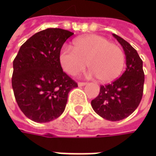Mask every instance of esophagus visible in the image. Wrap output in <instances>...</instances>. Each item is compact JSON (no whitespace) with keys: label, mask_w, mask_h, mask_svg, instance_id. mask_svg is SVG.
Wrapping results in <instances>:
<instances>
[{"label":"esophagus","mask_w":156,"mask_h":156,"mask_svg":"<svg viewBox=\"0 0 156 156\" xmlns=\"http://www.w3.org/2000/svg\"><path fill=\"white\" fill-rule=\"evenodd\" d=\"M86 85V82H83V81H79L78 82V86L79 87H82V86H85Z\"/></svg>","instance_id":"1"}]
</instances>
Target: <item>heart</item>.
<instances>
[{"instance_id": "b5f03b06", "label": "heart", "mask_w": 156, "mask_h": 156, "mask_svg": "<svg viewBox=\"0 0 156 156\" xmlns=\"http://www.w3.org/2000/svg\"><path fill=\"white\" fill-rule=\"evenodd\" d=\"M73 50L63 48L59 60L63 70L70 75H76L87 68L97 80L109 82L120 75L124 66L122 49L103 36L88 34L75 39Z\"/></svg>"}]
</instances>
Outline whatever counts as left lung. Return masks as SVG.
Returning a JSON list of instances; mask_svg holds the SVG:
<instances>
[{
    "instance_id": "1",
    "label": "left lung",
    "mask_w": 156,
    "mask_h": 156,
    "mask_svg": "<svg viewBox=\"0 0 156 156\" xmlns=\"http://www.w3.org/2000/svg\"><path fill=\"white\" fill-rule=\"evenodd\" d=\"M122 46L127 68L121 77L110 84L101 85L91 105L96 114L106 120L116 122L129 116L137 108L143 94L144 72L142 61L128 41L113 34Z\"/></svg>"
}]
</instances>
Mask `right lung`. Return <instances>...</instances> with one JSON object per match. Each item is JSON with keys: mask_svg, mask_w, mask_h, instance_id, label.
<instances>
[{"mask_svg": "<svg viewBox=\"0 0 156 156\" xmlns=\"http://www.w3.org/2000/svg\"><path fill=\"white\" fill-rule=\"evenodd\" d=\"M74 33L47 28L31 36L20 48L13 62L12 87L16 102L35 122H48L63 113L69 91L78 87L61 66L64 42Z\"/></svg>", "mask_w": 156, "mask_h": 156, "instance_id": "obj_1", "label": "right lung"}]
</instances>
